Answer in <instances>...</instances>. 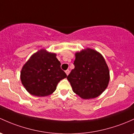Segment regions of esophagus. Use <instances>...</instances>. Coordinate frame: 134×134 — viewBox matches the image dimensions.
Returning a JSON list of instances; mask_svg holds the SVG:
<instances>
[{"instance_id": "1", "label": "esophagus", "mask_w": 134, "mask_h": 134, "mask_svg": "<svg viewBox=\"0 0 134 134\" xmlns=\"http://www.w3.org/2000/svg\"><path fill=\"white\" fill-rule=\"evenodd\" d=\"M65 73H66V74H67V76H68L69 74V73H70V70H69V69L66 70H65Z\"/></svg>"}]
</instances>
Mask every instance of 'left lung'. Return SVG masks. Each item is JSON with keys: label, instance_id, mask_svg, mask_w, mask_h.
I'll return each mask as SVG.
<instances>
[{"label": "left lung", "instance_id": "obj_1", "mask_svg": "<svg viewBox=\"0 0 134 134\" xmlns=\"http://www.w3.org/2000/svg\"><path fill=\"white\" fill-rule=\"evenodd\" d=\"M74 69L67 77L73 92L84 99L99 96L109 81V71L103 57L88 49L76 53Z\"/></svg>", "mask_w": 134, "mask_h": 134}]
</instances>
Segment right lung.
Listing matches in <instances>:
<instances>
[{"label": "right lung", "mask_w": 134, "mask_h": 134, "mask_svg": "<svg viewBox=\"0 0 134 134\" xmlns=\"http://www.w3.org/2000/svg\"><path fill=\"white\" fill-rule=\"evenodd\" d=\"M60 65L56 54L41 49L34 54L22 68L21 83L32 95H49L55 92L60 81L67 77Z\"/></svg>", "instance_id": "right-lung-1"}]
</instances>
